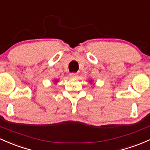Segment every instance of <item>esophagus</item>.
I'll return each instance as SVG.
<instances>
[{"instance_id":"obj_1","label":"esophagus","mask_w":150,"mask_h":150,"mask_svg":"<svg viewBox=\"0 0 150 150\" xmlns=\"http://www.w3.org/2000/svg\"><path fill=\"white\" fill-rule=\"evenodd\" d=\"M70 77L72 78H78V74L77 73H75V72H72V73H70Z\"/></svg>"}]
</instances>
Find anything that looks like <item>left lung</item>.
I'll return each instance as SVG.
<instances>
[{
    "instance_id": "1",
    "label": "left lung",
    "mask_w": 150,
    "mask_h": 150,
    "mask_svg": "<svg viewBox=\"0 0 150 150\" xmlns=\"http://www.w3.org/2000/svg\"><path fill=\"white\" fill-rule=\"evenodd\" d=\"M90 82H91V83H92V82H93V80H90Z\"/></svg>"
}]
</instances>
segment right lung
<instances>
[{"instance_id": "right-lung-1", "label": "right lung", "mask_w": 150, "mask_h": 150, "mask_svg": "<svg viewBox=\"0 0 150 150\" xmlns=\"http://www.w3.org/2000/svg\"><path fill=\"white\" fill-rule=\"evenodd\" d=\"M54 84H56V83H57V80H54Z\"/></svg>"}]
</instances>
